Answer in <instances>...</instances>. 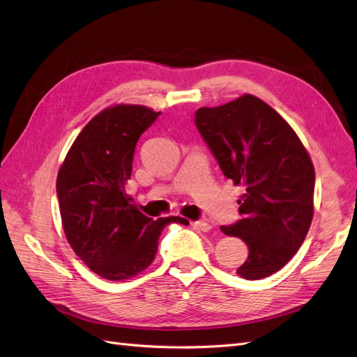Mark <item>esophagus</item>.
Returning a JSON list of instances; mask_svg holds the SVG:
<instances>
[{
  "mask_svg": "<svg viewBox=\"0 0 357 357\" xmlns=\"http://www.w3.org/2000/svg\"><path fill=\"white\" fill-rule=\"evenodd\" d=\"M190 225H192L194 229H197V230H199V231H211V230H212V225L208 224V222H206V221H202V220L190 222Z\"/></svg>",
  "mask_w": 357,
  "mask_h": 357,
  "instance_id": "1",
  "label": "esophagus"
}]
</instances>
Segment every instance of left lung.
<instances>
[{
	"label": "left lung",
	"instance_id": "obj_1",
	"mask_svg": "<svg viewBox=\"0 0 357 357\" xmlns=\"http://www.w3.org/2000/svg\"><path fill=\"white\" fill-rule=\"evenodd\" d=\"M195 126L224 176L245 186L242 218L221 227L248 247L236 273L247 280L277 273L301 247L314 216L315 169L306 149L279 113L248 93L198 109Z\"/></svg>",
	"mask_w": 357,
	"mask_h": 357
}]
</instances>
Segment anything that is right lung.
<instances>
[{
  "label": "right lung",
  "instance_id": "add662e5",
  "mask_svg": "<svg viewBox=\"0 0 357 357\" xmlns=\"http://www.w3.org/2000/svg\"><path fill=\"white\" fill-rule=\"evenodd\" d=\"M160 112L118 104L92 118L69 149L57 176L63 230L95 274L126 280L150 266L159 236L180 216L153 220L126 194L137 139Z\"/></svg>",
  "mask_w": 357,
  "mask_h": 357
}]
</instances>
